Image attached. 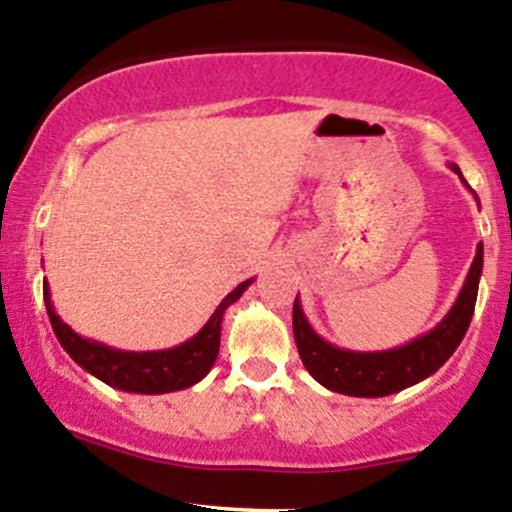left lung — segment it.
<instances>
[{
    "label": "left lung",
    "instance_id": "obj_1",
    "mask_svg": "<svg viewBox=\"0 0 512 512\" xmlns=\"http://www.w3.org/2000/svg\"><path fill=\"white\" fill-rule=\"evenodd\" d=\"M454 174L461 176V169L456 164H449ZM466 184V179L461 176ZM483 270V245L478 242L476 257L466 277L464 289L459 299L451 306L449 314L441 319L429 333L414 338L392 351L378 353H355L346 348H336L333 343L324 341L319 333L311 328L301 311L299 297L294 299V341H297L301 363L304 368L319 380L321 385L333 392L353 397H385L392 392H400L405 387L417 385L419 380L434 375L451 353L459 348L461 338L466 336L473 316V306L478 297V279Z\"/></svg>",
    "mask_w": 512,
    "mask_h": 512
}]
</instances>
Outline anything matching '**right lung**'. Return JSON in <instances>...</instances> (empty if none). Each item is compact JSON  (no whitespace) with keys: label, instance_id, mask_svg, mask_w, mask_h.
<instances>
[{"label":"right lung","instance_id":"right-lung-1","mask_svg":"<svg viewBox=\"0 0 512 512\" xmlns=\"http://www.w3.org/2000/svg\"><path fill=\"white\" fill-rule=\"evenodd\" d=\"M250 284L252 279L238 284L228 297L220 301L208 324L196 336L188 338L186 343L169 348V351L147 353L117 351V348L105 346V343L78 336L71 326L58 319L46 282H43V301H46L53 333H56L61 346L66 348V353L80 368H85L90 375H95V378L115 387V390L139 392V395H161V392L184 390V387L196 385L198 380L206 378L215 358H218L220 324H223L225 309L233 301H238Z\"/></svg>","mask_w":512,"mask_h":512}]
</instances>
